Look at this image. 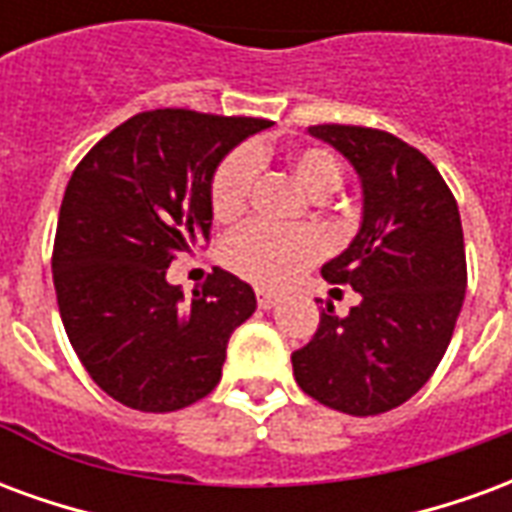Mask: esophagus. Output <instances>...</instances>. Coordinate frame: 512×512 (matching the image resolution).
I'll return each mask as SVG.
<instances>
[{
	"label": "esophagus",
	"instance_id": "esophagus-1",
	"mask_svg": "<svg viewBox=\"0 0 512 512\" xmlns=\"http://www.w3.org/2000/svg\"><path fill=\"white\" fill-rule=\"evenodd\" d=\"M277 301V293H271V290H257V307H260V310H271Z\"/></svg>",
	"mask_w": 512,
	"mask_h": 512
}]
</instances>
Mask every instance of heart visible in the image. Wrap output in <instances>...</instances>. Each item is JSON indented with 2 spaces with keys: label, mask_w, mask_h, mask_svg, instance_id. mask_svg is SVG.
Wrapping results in <instances>:
<instances>
[{
  "label": "heart",
  "mask_w": 512,
  "mask_h": 512,
  "mask_svg": "<svg viewBox=\"0 0 512 512\" xmlns=\"http://www.w3.org/2000/svg\"><path fill=\"white\" fill-rule=\"evenodd\" d=\"M263 150H233L222 158L211 178V213L216 222H235L249 205L257 161ZM290 175L310 197L332 194L343 180V164L326 147H299L288 156ZM323 252V244L312 230H279L266 224H249L233 233L222 246L224 266L260 288H285L301 271L312 266Z\"/></svg>",
  "instance_id": "obj_1"
}]
</instances>
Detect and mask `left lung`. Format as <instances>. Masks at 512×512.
Here are the masks:
<instances>
[{"label": "left lung", "instance_id": "1", "mask_svg": "<svg viewBox=\"0 0 512 512\" xmlns=\"http://www.w3.org/2000/svg\"><path fill=\"white\" fill-rule=\"evenodd\" d=\"M362 180V227L321 268L362 301L340 318L321 312L318 332L293 351L296 384L323 406L373 417L425 386L455 332L466 293L458 202L439 169L403 139L362 126H310Z\"/></svg>", "mask_w": 512, "mask_h": 512}]
</instances>
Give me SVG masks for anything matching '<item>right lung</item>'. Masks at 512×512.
Here are the masks:
<instances>
[{"mask_svg": "<svg viewBox=\"0 0 512 512\" xmlns=\"http://www.w3.org/2000/svg\"><path fill=\"white\" fill-rule=\"evenodd\" d=\"M263 128L257 117L139 112L73 169L51 255L54 290L73 351L117 403L164 414L219 384L255 290L213 268L183 301L167 268L211 238L213 172Z\"/></svg>", "mask_w": 512, "mask_h": 512, "instance_id": "1", "label": "right lung"}]
</instances>
